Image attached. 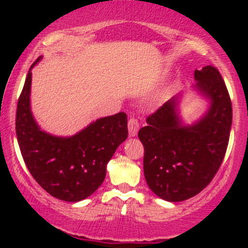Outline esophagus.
<instances>
[{
  "label": "esophagus",
  "instance_id": "34e87169",
  "mask_svg": "<svg viewBox=\"0 0 248 248\" xmlns=\"http://www.w3.org/2000/svg\"><path fill=\"white\" fill-rule=\"evenodd\" d=\"M139 128H140V123H139L138 118L131 117L130 121H128V133H130L131 137H135L138 134Z\"/></svg>",
  "mask_w": 248,
  "mask_h": 248
}]
</instances>
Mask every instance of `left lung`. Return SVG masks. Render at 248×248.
I'll use <instances>...</instances> for the list:
<instances>
[{
  "label": "left lung",
  "mask_w": 248,
  "mask_h": 248,
  "mask_svg": "<svg viewBox=\"0 0 248 248\" xmlns=\"http://www.w3.org/2000/svg\"><path fill=\"white\" fill-rule=\"evenodd\" d=\"M194 79L195 89L210 100L209 109L198 122L182 123L176 96L150 115L138 134L144 147L147 184L169 202L185 201L205 188L228 147L232 108L225 81L211 65L195 70Z\"/></svg>",
  "instance_id": "8db88e82"
}]
</instances>
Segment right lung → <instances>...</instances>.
<instances>
[{
    "label": "right lung",
    "instance_id": "add662e5",
    "mask_svg": "<svg viewBox=\"0 0 248 248\" xmlns=\"http://www.w3.org/2000/svg\"><path fill=\"white\" fill-rule=\"evenodd\" d=\"M16 107V133L25 164L35 181L54 198L78 202L103 184L106 166L127 138V116L118 113L97 120L69 138L40 130L30 110L31 69Z\"/></svg>",
    "mask_w": 248,
    "mask_h": 248
}]
</instances>
